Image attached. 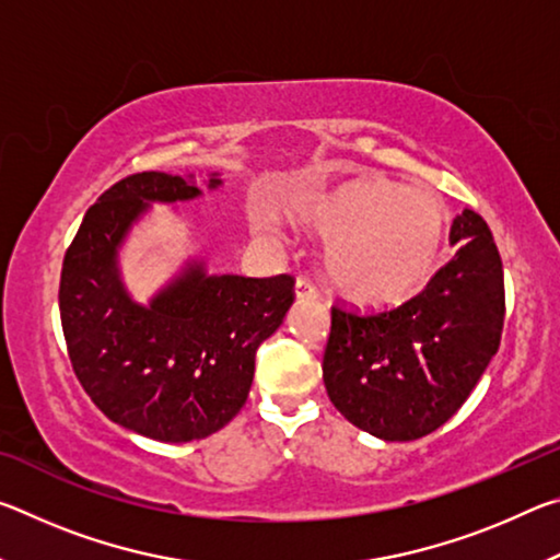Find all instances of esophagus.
I'll use <instances>...</instances> for the list:
<instances>
[{
	"mask_svg": "<svg viewBox=\"0 0 560 560\" xmlns=\"http://www.w3.org/2000/svg\"><path fill=\"white\" fill-rule=\"evenodd\" d=\"M293 293H296V301H316L318 299V291H316L314 283H311L308 279H303V277L296 279Z\"/></svg>",
	"mask_w": 560,
	"mask_h": 560,
	"instance_id": "34e87169",
	"label": "esophagus"
}]
</instances>
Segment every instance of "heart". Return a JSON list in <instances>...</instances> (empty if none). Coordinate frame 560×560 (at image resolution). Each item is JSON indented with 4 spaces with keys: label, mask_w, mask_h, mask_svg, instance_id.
Listing matches in <instances>:
<instances>
[{
    "label": "heart",
    "mask_w": 560,
    "mask_h": 560,
    "mask_svg": "<svg viewBox=\"0 0 560 560\" xmlns=\"http://www.w3.org/2000/svg\"><path fill=\"white\" fill-rule=\"evenodd\" d=\"M291 217L326 240V279L360 308L400 306L428 287L447 232L438 197L377 177L301 195ZM259 230L269 222L259 220Z\"/></svg>",
    "instance_id": "1"
}]
</instances>
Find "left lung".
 <instances>
[{
	"mask_svg": "<svg viewBox=\"0 0 560 560\" xmlns=\"http://www.w3.org/2000/svg\"><path fill=\"white\" fill-rule=\"evenodd\" d=\"M457 254L422 293L375 316L334 306L324 383L336 410L385 442L442 428L497 355L504 328V269L487 222L464 210Z\"/></svg>",
	"mask_w": 560,
	"mask_h": 560,
	"instance_id": "8db88e82",
	"label": "left lung"
}]
</instances>
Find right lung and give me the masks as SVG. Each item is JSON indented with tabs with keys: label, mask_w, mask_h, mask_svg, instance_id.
Instances as JSON below:
<instances>
[{
	"label": "right lung",
	"mask_w": 560,
	"mask_h": 560,
	"mask_svg": "<svg viewBox=\"0 0 560 560\" xmlns=\"http://www.w3.org/2000/svg\"><path fill=\"white\" fill-rule=\"evenodd\" d=\"M222 179L210 175L207 187ZM195 177L138 173L113 185L83 217L63 257L59 311L83 390L120 428L160 442H192L242 410L257 348L293 303V279L207 273L202 259L148 306L120 279L118 249L150 202L200 197Z\"/></svg>",
	"instance_id": "obj_1"
}]
</instances>
